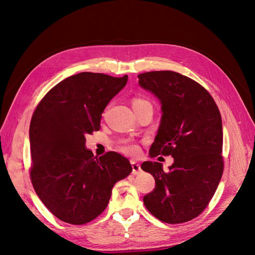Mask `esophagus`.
Returning a JSON list of instances; mask_svg holds the SVG:
<instances>
[{"mask_svg": "<svg viewBox=\"0 0 255 255\" xmlns=\"http://www.w3.org/2000/svg\"><path fill=\"white\" fill-rule=\"evenodd\" d=\"M130 165H132V168H133V174H139L141 172L140 165L138 164L137 161L130 160Z\"/></svg>", "mask_w": 255, "mask_h": 255, "instance_id": "obj_1", "label": "esophagus"}]
</instances>
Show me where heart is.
<instances>
[{
    "label": "heart",
    "mask_w": 255,
    "mask_h": 255,
    "mask_svg": "<svg viewBox=\"0 0 255 255\" xmlns=\"http://www.w3.org/2000/svg\"><path fill=\"white\" fill-rule=\"evenodd\" d=\"M146 101L142 99H134L133 100V106L137 105V104H141V103H145ZM121 150L127 153V154H137L139 149H138V146L134 143H126L121 146Z\"/></svg>",
    "instance_id": "obj_1"
}]
</instances>
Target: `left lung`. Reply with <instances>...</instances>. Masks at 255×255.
<instances>
[{"label":"left lung","instance_id":"obj_1","mask_svg":"<svg viewBox=\"0 0 255 255\" xmlns=\"http://www.w3.org/2000/svg\"><path fill=\"white\" fill-rule=\"evenodd\" d=\"M139 86L155 96L161 119L149 155H171L163 164L144 161L141 169L155 179V188L143 197L154 217L166 223L196 218L210 203L223 171L222 120L214 99L201 85L173 71L138 75Z\"/></svg>","mask_w":255,"mask_h":255}]
</instances>
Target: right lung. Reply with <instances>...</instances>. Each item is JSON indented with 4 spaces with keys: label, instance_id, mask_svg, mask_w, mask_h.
Returning <instances> with one entry per match:
<instances>
[{
    "label": "right lung",
    "instance_id": "1",
    "mask_svg": "<svg viewBox=\"0 0 255 255\" xmlns=\"http://www.w3.org/2000/svg\"><path fill=\"white\" fill-rule=\"evenodd\" d=\"M127 83L128 75L81 72L54 86L33 114L30 179L42 203L61 221L84 225L97 218L114 185L133 170L121 154L98 158L85 145V136L100 129L106 105Z\"/></svg>",
    "mask_w": 255,
    "mask_h": 255
}]
</instances>
